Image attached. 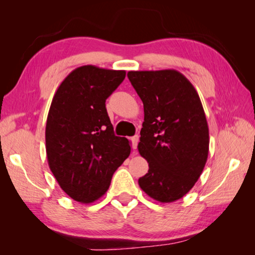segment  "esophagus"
<instances>
[{"label": "esophagus", "mask_w": 255, "mask_h": 255, "mask_svg": "<svg viewBox=\"0 0 255 255\" xmlns=\"http://www.w3.org/2000/svg\"><path fill=\"white\" fill-rule=\"evenodd\" d=\"M130 140H131L132 148L136 149V148H137V145H138V140H139V137H138V135H135V136H132V137L130 138Z\"/></svg>", "instance_id": "esophagus-1"}]
</instances>
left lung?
Masks as SVG:
<instances>
[{
  "label": "left lung",
  "instance_id": "8db88e82",
  "mask_svg": "<svg viewBox=\"0 0 255 255\" xmlns=\"http://www.w3.org/2000/svg\"><path fill=\"white\" fill-rule=\"evenodd\" d=\"M127 76L144 105L138 150L149 169L138 184L153 199L173 202L192 189L208 157L209 129L200 98L175 70L130 71Z\"/></svg>",
  "mask_w": 255,
  "mask_h": 255
}]
</instances>
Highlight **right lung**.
Here are the masks:
<instances>
[{
    "label": "right lung",
    "mask_w": 255,
    "mask_h": 255,
    "mask_svg": "<svg viewBox=\"0 0 255 255\" xmlns=\"http://www.w3.org/2000/svg\"><path fill=\"white\" fill-rule=\"evenodd\" d=\"M125 76V71L77 67L51 101L46 124L48 165L59 187L82 204L105 195L130 154L129 140L115 135L106 109V100Z\"/></svg>",
    "instance_id": "obj_1"
}]
</instances>
